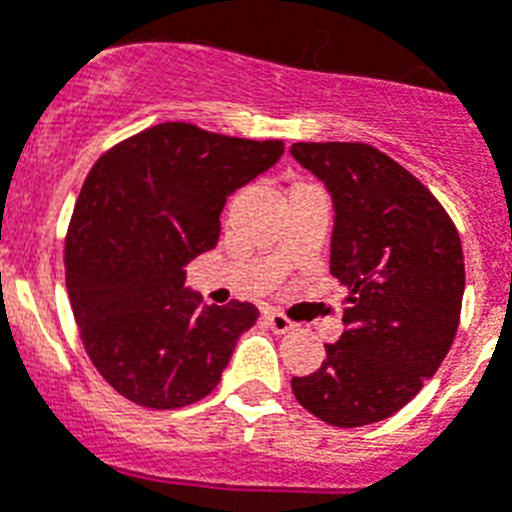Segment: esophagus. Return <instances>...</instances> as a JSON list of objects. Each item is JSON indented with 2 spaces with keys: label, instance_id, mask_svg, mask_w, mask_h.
I'll return each mask as SVG.
<instances>
[{
  "label": "esophagus",
  "instance_id": "esophagus-1",
  "mask_svg": "<svg viewBox=\"0 0 512 512\" xmlns=\"http://www.w3.org/2000/svg\"><path fill=\"white\" fill-rule=\"evenodd\" d=\"M264 319H266V324H269V327L277 332V335H285L287 329H293V322H290L285 314H280V311H266Z\"/></svg>",
  "mask_w": 512,
  "mask_h": 512
}]
</instances>
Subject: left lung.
<instances>
[{
  "mask_svg": "<svg viewBox=\"0 0 512 512\" xmlns=\"http://www.w3.org/2000/svg\"><path fill=\"white\" fill-rule=\"evenodd\" d=\"M335 201L329 272L350 290L322 366L293 395L332 426L377 424L416 398L460 324L466 264L445 206L392 156L361 141L293 143Z\"/></svg>",
  "mask_w": 512,
  "mask_h": 512,
  "instance_id": "8db88e82",
  "label": "left lung"
}]
</instances>
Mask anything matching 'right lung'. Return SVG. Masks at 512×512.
<instances>
[{
  "label": "right lung",
  "mask_w": 512,
  "mask_h": 512,
  "mask_svg": "<svg viewBox=\"0 0 512 512\" xmlns=\"http://www.w3.org/2000/svg\"><path fill=\"white\" fill-rule=\"evenodd\" d=\"M282 141L162 122L96 159L65 238V280L88 358L130 403L170 411L206 398L253 303L206 306L185 269L219 240L227 196L266 172Z\"/></svg>",
  "instance_id": "1"
}]
</instances>
